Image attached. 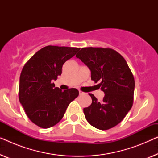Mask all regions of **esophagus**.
Listing matches in <instances>:
<instances>
[{
	"mask_svg": "<svg viewBox=\"0 0 158 158\" xmlns=\"http://www.w3.org/2000/svg\"><path fill=\"white\" fill-rule=\"evenodd\" d=\"M79 94H80V96H82V95H85V94L84 92L81 91V90H79Z\"/></svg>",
	"mask_w": 158,
	"mask_h": 158,
	"instance_id": "obj_1",
	"label": "esophagus"
}]
</instances>
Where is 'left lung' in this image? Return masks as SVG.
I'll list each match as a JSON object with an SVG mask.
<instances>
[{"instance_id":"8db88e82","label":"left lung","mask_w":158,"mask_h":158,"mask_svg":"<svg viewBox=\"0 0 158 158\" xmlns=\"http://www.w3.org/2000/svg\"><path fill=\"white\" fill-rule=\"evenodd\" d=\"M90 69L91 80L105 94L99 102L94 95L83 112L88 123L106 130L122 122L133 104L135 79L124 58L110 48L85 47L75 56Z\"/></svg>"}]
</instances>
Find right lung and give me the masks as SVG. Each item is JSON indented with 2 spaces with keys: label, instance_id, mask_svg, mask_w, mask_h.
Wrapping results in <instances>:
<instances>
[{
  "label": "right lung",
  "instance_id": "1",
  "mask_svg": "<svg viewBox=\"0 0 158 158\" xmlns=\"http://www.w3.org/2000/svg\"><path fill=\"white\" fill-rule=\"evenodd\" d=\"M80 48L47 46L34 54L25 64L19 81V98L30 120L47 129L57 124L67 108L79 95L75 88L62 91L53 81L62 74V68Z\"/></svg>",
  "mask_w": 158,
  "mask_h": 158
}]
</instances>
